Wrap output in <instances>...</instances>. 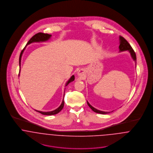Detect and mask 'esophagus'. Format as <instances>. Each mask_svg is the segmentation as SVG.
<instances>
[{"label": "esophagus", "mask_w": 153, "mask_h": 153, "mask_svg": "<svg viewBox=\"0 0 153 153\" xmlns=\"http://www.w3.org/2000/svg\"><path fill=\"white\" fill-rule=\"evenodd\" d=\"M84 74H85V71H84V70L83 69H81L79 70L78 72V76H83L84 75Z\"/></svg>", "instance_id": "obj_1"}]
</instances>
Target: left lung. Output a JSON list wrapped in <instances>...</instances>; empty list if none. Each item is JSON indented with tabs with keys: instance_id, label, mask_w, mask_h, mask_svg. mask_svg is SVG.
Instances as JSON below:
<instances>
[{
	"instance_id": "left-lung-1",
	"label": "left lung",
	"mask_w": 153,
	"mask_h": 153,
	"mask_svg": "<svg viewBox=\"0 0 153 153\" xmlns=\"http://www.w3.org/2000/svg\"><path fill=\"white\" fill-rule=\"evenodd\" d=\"M119 49H120V51L122 52V51H129V52L131 54V57L132 58V59L135 61V65L137 63V58H136V55L135 53L134 52V51L133 50V49L132 48L131 45L130 44L126 41V39H124L123 36H120V46H119ZM88 105V106L91 108V109H92L93 111H94L95 112L97 113H99L101 114H108L110 112H104V111H102L100 110L96 109L95 108H94L92 105H91L89 104V103L87 101Z\"/></svg>"
}]
</instances>
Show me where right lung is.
<instances>
[{
    "label": "right lung",
    "instance_id": "right-lung-1",
    "mask_svg": "<svg viewBox=\"0 0 153 153\" xmlns=\"http://www.w3.org/2000/svg\"><path fill=\"white\" fill-rule=\"evenodd\" d=\"M51 35H49V34H48V33H41V32H39V33H38L36 34H35L34 36H33L28 41V42L26 44V46L27 45H28L29 44H30L31 43H33V42H45L46 41H48V39H50V38L51 37ZM26 46L23 48V49L22 50L21 54H20V56H19V66H20V69H19V72L21 71V58H22V54H23V52L25 50V49L26 48ZM75 79V76L74 75H72L70 79L67 81L66 84L65 86H67L70 82H72L73 81H74ZM64 98H63V100H62V102L61 104V105L57 108V109H55L53 111H49V112H43V111H38V110H35L36 111L43 114V115H55V114H58V112H59L62 108H64Z\"/></svg>",
    "mask_w": 153,
    "mask_h": 153
}]
</instances>
